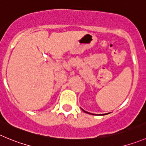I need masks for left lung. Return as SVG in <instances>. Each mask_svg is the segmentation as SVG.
<instances>
[{"mask_svg":"<svg viewBox=\"0 0 146 146\" xmlns=\"http://www.w3.org/2000/svg\"><path fill=\"white\" fill-rule=\"evenodd\" d=\"M82 110H83V111H84V112H86V113H88V114H90V112H86V111H84V110H83V109H82Z\"/></svg>","mask_w":146,"mask_h":146,"instance_id":"obj_1","label":"left lung"}]
</instances>
